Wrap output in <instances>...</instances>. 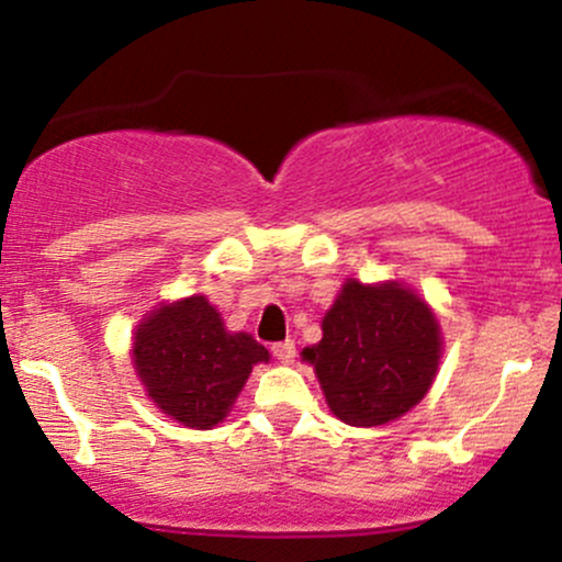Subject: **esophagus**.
<instances>
[{"instance_id":"1","label":"esophagus","mask_w":562,"mask_h":562,"mask_svg":"<svg viewBox=\"0 0 562 562\" xmlns=\"http://www.w3.org/2000/svg\"><path fill=\"white\" fill-rule=\"evenodd\" d=\"M272 353L277 357V362L293 364L295 362V344L293 340H282V344L272 346Z\"/></svg>"}]
</instances>
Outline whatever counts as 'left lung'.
<instances>
[{
    "label": "left lung",
    "mask_w": 562,
    "mask_h": 562,
    "mask_svg": "<svg viewBox=\"0 0 562 562\" xmlns=\"http://www.w3.org/2000/svg\"><path fill=\"white\" fill-rule=\"evenodd\" d=\"M436 312L404 282L346 280L322 317V340L301 351L325 402L353 428H378L425 398L441 364Z\"/></svg>",
    "instance_id": "1"
}]
</instances>
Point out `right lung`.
Returning <instances> with one entry per match:
<instances>
[{"instance_id":"right-lung-1","label":"right lung","mask_w":562,"mask_h":562,"mask_svg":"<svg viewBox=\"0 0 562 562\" xmlns=\"http://www.w3.org/2000/svg\"><path fill=\"white\" fill-rule=\"evenodd\" d=\"M269 351L232 333L205 295L164 301L132 333V364L147 398L184 428L211 430L229 415Z\"/></svg>"}]
</instances>
